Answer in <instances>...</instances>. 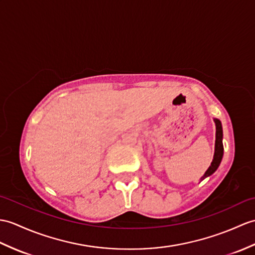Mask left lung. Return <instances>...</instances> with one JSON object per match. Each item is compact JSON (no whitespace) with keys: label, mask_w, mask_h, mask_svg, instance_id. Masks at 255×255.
<instances>
[{"label":"left lung","mask_w":255,"mask_h":255,"mask_svg":"<svg viewBox=\"0 0 255 255\" xmlns=\"http://www.w3.org/2000/svg\"><path fill=\"white\" fill-rule=\"evenodd\" d=\"M215 125H216V140H215V152H214V157H213V161L211 163V166L205 171V174L201 179H204L206 177L211 176L214 171L220 166L222 162L223 154H224V146H223V128H222V123L217 118H214Z\"/></svg>","instance_id":"obj_1"}]
</instances>
